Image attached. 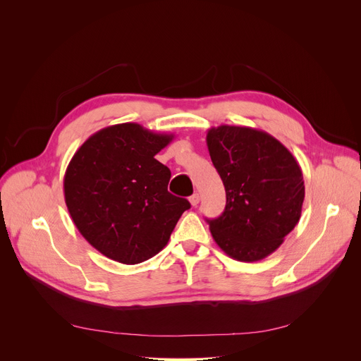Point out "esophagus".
Here are the masks:
<instances>
[{
  "label": "esophagus",
  "instance_id": "obj_1",
  "mask_svg": "<svg viewBox=\"0 0 361 361\" xmlns=\"http://www.w3.org/2000/svg\"><path fill=\"white\" fill-rule=\"evenodd\" d=\"M188 200H190L192 206H197V204H199V202H200V196H199L197 193H195V195H192L190 197H188Z\"/></svg>",
  "mask_w": 361,
  "mask_h": 361
}]
</instances>
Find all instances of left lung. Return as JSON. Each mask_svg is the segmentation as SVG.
I'll list each match as a JSON object with an SVG mask.
<instances>
[{"label": "left lung", "mask_w": 361, "mask_h": 361, "mask_svg": "<svg viewBox=\"0 0 361 361\" xmlns=\"http://www.w3.org/2000/svg\"><path fill=\"white\" fill-rule=\"evenodd\" d=\"M206 143L226 193L222 215L207 219L215 243L240 262L272 255L301 216L297 159L269 133L244 126L212 127Z\"/></svg>", "instance_id": "8db88e82"}]
</instances>
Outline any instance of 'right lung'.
<instances>
[{
  "instance_id": "right-lung-1",
  "label": "right lung",
  "mask_w": 361,
  "mask_h": 361,
  "mask_svg": "<svg viewBox=\"0 0 361 361\" xmlns=\"http://www.w3.org/2000/svg\"><path fill=\"white\" fill-rule=\"evenodd\" d=\"M173 139L123 123L97 131L73 155L64 176L68 214L108 259L136 264L154 257L190 207L168 192L171 171L155 159Z\"/></svg>"
}]
</instances>
